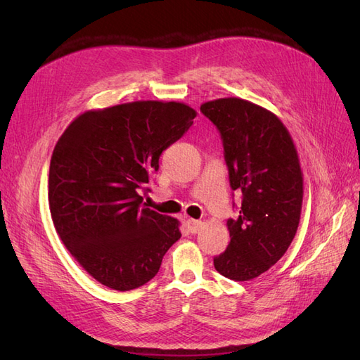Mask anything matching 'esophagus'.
Instances as JSON below:
<instances>
[{"label":"esophagus","instance_id":"esophagus-1","mask_svg":"<svg viewBox=\"0 0 360 360\" xmlns=\"http://www.w3.org/2000/svg\"><path fill=\"white\" fill-rule=\"evenodd\" d=\"M186 225H188V230H189L192 234H195V233H198V231L201 230L202 222H201V221H195V219H188V221H186Z\"/></svg>","mask_w":360,"mask_h":360}]
</instances>
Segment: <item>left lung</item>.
Returning a JSON list of instances; mask_svg holds the SVG:
<instances>
[{
    "label": "left lung",
    "mask_w": 360,
    "mask_h": 360,
    "mask_svg": "<svg viewBox=\"0 0 360 360\" xmlns=\"http://www.w3.org/2000/svg\"><path fill=\"white\" fill-rule=\"evenodd\" d=\"M200 110L219 130L230 186L242 193L238 216L226 221L230 245L213 258L214 269L233 281L254 279L296 236L303 200L297 151L281 120L252 102L226 97Z\"/></svg>",
    "instance_id": "obj_1"
}]
</instances>
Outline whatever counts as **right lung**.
Instances as JSON below:
<instances>
[{
	"label": "right lung",
	"instance_id": "1",
	"mask_svg": "<svg viewBox=\"0 0 360 360\" xmlns=\"http://www.w3.org/2000/svg\"><path fill=\"white\" fill-rule=\"evenodd\" d=\"M197 117L177 102H132L86 111L60 136L49 165L53 226L75 259L117 291L153 279L181 233L141 193L159 169L163 150Z\"/></svg>",
	"mask_w": 360,
	"mask_h": 360
}]
</instances>
